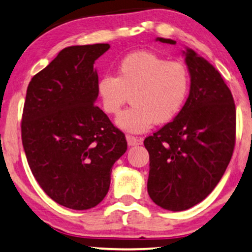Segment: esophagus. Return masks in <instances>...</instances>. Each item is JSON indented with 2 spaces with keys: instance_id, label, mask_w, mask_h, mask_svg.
<instances>
[{
  "instance_id": "34e87169",
  "label": "esophagus",
  "mask_w": 252,
  "mask_h": 252,
  "mask_svg": "<svg viewBox=\"0 0 252 252\" xmlns=\"http://www.w3.org/2000/svg\"><path fill=\"white\" fill-rule=\"evenodd\" d=\"M126 141L130 146H136V145L143 144V139L141 138L134 136H126Z\"/></svg>"
}]
</instances>
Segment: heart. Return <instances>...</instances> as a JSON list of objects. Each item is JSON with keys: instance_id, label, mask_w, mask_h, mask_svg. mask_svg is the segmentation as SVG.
Returning <instances> with one entry per match:
<instances>
[{"instance_id": "heart-1", "label": "heart", "mask_w": 252, "mask_h": 252, "mask_svg": "<svg viewBox=\"0 0 252 252\" xmlns=\"http://www.w3.org/2000/svg\"><path fill=\"white\" fill-rule=\"evenodd\" d=\"M102 109L118 115L131 95V106L116 120L127 132H144L153 126L172 121L185 104L189 73L180 62H169L154 52L126 55L116 66L115 76L106 74L98 81Z\"/></svg>"}]
</instances>
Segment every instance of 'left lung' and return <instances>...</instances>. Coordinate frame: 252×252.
Wrapping results in <instances>:
<instances>
[{
  "instance_id": "8db88e82",
  "label": "left lung",
  "mask_w": 252,
  "mask_h": 252,
  "mask_svg": "<svg viewBox=\"0 0 252 252\" xmlns=\"http://www.w3.org/2000/svg\"><path fill=\"white\" fill-rule=\"evenodd\" d=\"M185 55L189 98L175 120L144 140L150 154L148 194L170 211L203 201L221 179L235 147L236 109L231 90L207 60L190 49Z\"/></svg>"
}]
</instances>
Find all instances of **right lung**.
I'll return each mask as SVG.
<instances>
[{"label": "right lung", "mask_w": 252, "mask_h": 252, "mask_svg": "<svg viewBox=\"0 0 252 252\" xmlns=\"http://www.w3.org/2000/svg\"><path fill=\"white\" fill-rule=\"evenodd\" d=\"M107 43L65 48L27 88L21 140L38 185L60 205L87 210L104 200L126 134L94 105V60Z\"/></svg>", "instance_id": "1"}]
</instances>
